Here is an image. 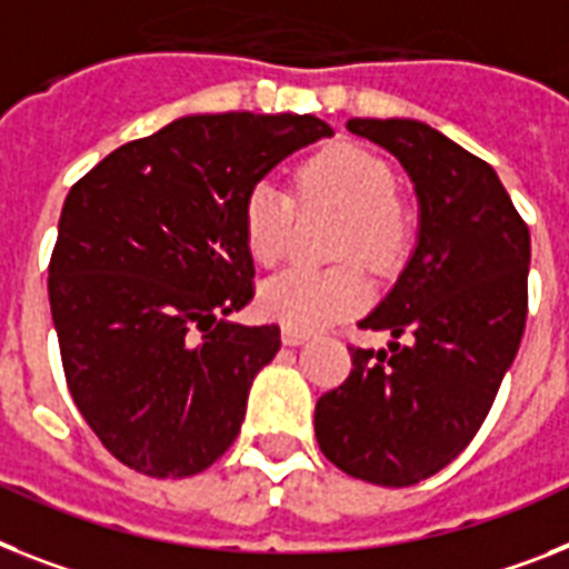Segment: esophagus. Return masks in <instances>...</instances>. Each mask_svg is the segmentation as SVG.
<instances>
[{"mask_svg":"<svg viewBox=\"0 0 569 569\" xmlns=\"http://www.w3.org/2000/svg\"><path fill=\"white\" fill-rule=\"evenodd\" d=\"M281 340H284V346H299V342L308 340V331H299V328H284V331H281Z\"/></svg>","mask_w":569,"mask_h":569,"instance_id":"1","label":"esophagus"}]
</instances>
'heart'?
<instances>
[{
	"label": "heart",
	"instance_id": "obj_1",
	"mask_svg": "<svg viewBox=\"0 0 569 569\" xmlns=\"http://www.w3.org/2000/svg\"><path fill=\"white\" fill-rule=\"evenodd\" d=\"M296 189L305 203H328L346 214L337 258H360L372 270H389L407 247V218L398 206L392 168L358 144H331L313 153L299 173ZM296 197L279 182H256L243 200V241L258 264H279L290 243ZM372 296V284L358 261L311 270L290 267L261 288V311L299 331L331 326L358 313Z\"/></svg>",
	"mask_w": 569,
	"mask_h": 569
}]
</instances>
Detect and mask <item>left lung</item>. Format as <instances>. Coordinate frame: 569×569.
<instances>
[{"label": "left lung", "instance_id": "left-lung-1", "mask_svg": "<svg viewBox=\"0 0 569 569\" xmlns=\"http://www.w3.org/2000/svg\"><path fill=\"white\" fill-rule=\"evenodd\" d=\"M346 127L410 173L419 243L396 288L360 319L396 340L349 349V378L319 398L313 430L340 471L403 488L453 462L495 403L527 326L529 227L495 168L430 124Z\"/></svg>", "mask_w": 569, "mask_h": 569}]
</instances>
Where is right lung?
<instances>
[{
    "label": "right lung",
    "mask_w": 569,
    "mask_h": 569,
    "mask_svg": "<svg viewBox=\"0 0 569 569\" xmlns=\"http://www.w3.org/2000/svg\"><path fill=\"white\" fill-rule=\"evenodd\" d=\"M335 130L317 116H186L104 157L66 197L49 261L66 383L112 457L157 480L206 471L241 430L279 326L256 296L243 200Z\"/></svg>",
    "instance_id": "add662e5"
}]
</instances>
